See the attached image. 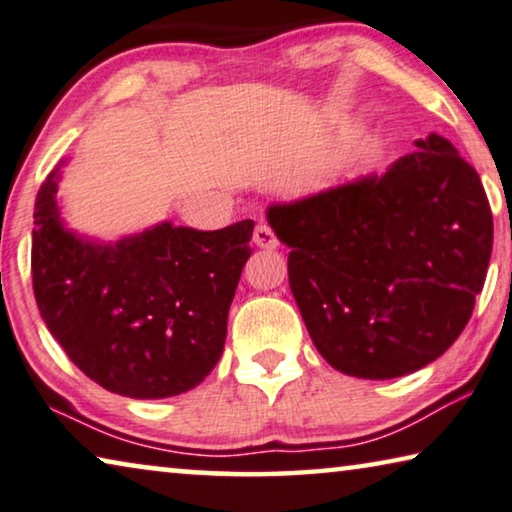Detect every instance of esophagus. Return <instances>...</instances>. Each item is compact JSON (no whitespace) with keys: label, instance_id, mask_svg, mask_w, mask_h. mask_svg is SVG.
<instances>
[{"label":"esophagus","instance_id":"1","mask_svg":"<svg viewBox=\"0 0 512 512\" xmlns=\"http://www.w3.org/2000/svg\"><path fill=\"white\" fill-rule=\"evenodd\" d=\"M254 242H256V245L261 247V249H277V247H279L277 235H274V231H272L267 224H258V226H256Z\"/></svg>","mask_w":512,"mask_h":512}]
</instances>
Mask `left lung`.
Returning <instances> with one entry per match:
<instances>
[{"mask_svg":"<svg viewBox=\"0 0 512 512\" xmlns=\"http://www.w3.org/2000/svg\"><path fill=\"white\" fill-rule=\"evenodd\" d=\"M382 176L290 203L267 222L313 345L336 371L391 380L455 343L483 290L492 210L451 141L428 135Z\"/></svg>","mask_w":512,"mask_h":512,"instance_id":"left-lung-1","label":"left lung"}]
</instances>
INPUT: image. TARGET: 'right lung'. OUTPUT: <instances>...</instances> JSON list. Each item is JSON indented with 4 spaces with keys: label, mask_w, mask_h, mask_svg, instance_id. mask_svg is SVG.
Here are the masks:
<instances>
[{
    "label": "right lung",
    "mask_w": 512,
    "mask_h": 512,
    "mask_svg": "<svg viewBox=\"0 0 512 512\" xmlns=\"http://www.w3.org/2000/svg\"><path fill=\"white\" fill-rule=\"evenodd\" d=\"M61 162L36 196L31 277L41 318L80 371L128 398H169L206 380L254 222L219 231L160 222L116 242L66 229Z\"/></svg>",
    "instance_id": "1"
}]
</instances>
